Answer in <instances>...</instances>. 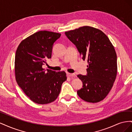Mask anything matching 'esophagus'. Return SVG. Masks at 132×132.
Returning a JSON list of instances; mask_svg holds the SVG:
<instances>
[{"label": "esophagus", "instance_id": "obj_1", "mask_svg": "<svg viewBox=\"0 0 132 132\" xmlns=\"http://www.w3.org/2000/svg\"><path fill=\"white\" fill-rule=\"evenodd\" d=\"M67 77H74L75 75L73 73H67Z\"/></svg>", "mask_w": 132, "mask_h": 132}]
</instances>
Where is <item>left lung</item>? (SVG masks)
Masks as SVG:
<instances>
[{"mask_svg":"<svg viewBox=\"0 0 132 132\" xmlns=\"http://www.w3.org/2000/svg\"><path fill=\"white\" fill-rule=\"evenodd\" d=\"M65 34L89 64L87 75H78L83 83L77 91L78 96L88 102L103 100L112 87L117 73V55L113 45L102 31L91 26L80 27Z\"/></svg>","mask_w":132,"mask_h":132,"instance_id":"obj_1","label":"left lung"}]
</instances>
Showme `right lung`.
Segmentation results:
<instances>
[{"label":"right lung","instance_id":"obj_1","mask_svg":"<svg viewBox=\"0 0 132 132\" xmlns=\"http://www.w3.org/2000/svg\"><path fill=\"white\" fill-rule=\"evenodd\" d=\"M61 34L39 31L22 40L16 51L15 79L31 101L47 104L57 99L67 80L65 71L45 70L42 65L51 58L54 42Z\"/></svg>","mask_w":132,"mask_h":132}]
</instances>
